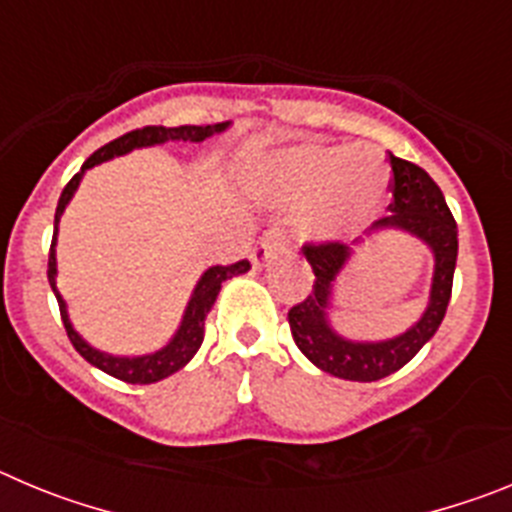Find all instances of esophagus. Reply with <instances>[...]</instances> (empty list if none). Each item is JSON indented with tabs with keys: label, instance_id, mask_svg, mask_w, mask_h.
Listing matches in <instances>:
<instances>
[{
	"label": "esophagus",
	"instance_id": "obj_1",
	"mask_svg": "<svg viewBox=\"0 0 512 512\" xmlns=\"http://www.w3.org/2000/svg\"><path fill=\"white\" fill-rule=\"evenodd\" d=\"M282 248H284V235L279 233V230H269V233H264V238L259 241V246L253 248V253H251L253 266H264L266 261L274 259V256H277Z\"/></svg>",
	"mask_w": 512,
	"mask_h": 512
}]
</instances>
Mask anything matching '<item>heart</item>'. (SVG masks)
Segmentation results:
<instances>
[{"label":"heart","mask_w":512,"mask_h":512,"mask_svg":"<svg viewBox=\"0 0 512 512\" xmlns=\"http://www.w3.org/2000/svg\"><path fill=\"white\" fill-rule=\"evenodd\" d=\"M274 205L305 207L300 230L315 243H341L366 230L390 202L392 171L377 148L297 146L256 176Z\"/></svg>","instance_id":"obj_1"}]
</instances>
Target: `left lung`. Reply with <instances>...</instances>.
Wrapping results in <instances>:
<instances>
[{"mask_svg":"<svg viewBox=\"0 0 512 512\" xmlns=\"http://www.w3.org/2000/svg\"><path fill=\"white\" fill-rule=\"evenodd\" d=\"M390 164L395 174L392 215L377 220L369 233L400 230L418 238L433 253L431 297L418 323L410 325L400 336L384 338V341H354L333 328L330 307L336 297V282L354 259V248L346 243H320V246L302 248L315 274V284L307 300L289 310V328H292L297 348L318 369L338 379H348V382H377L402 369L436 336L451 300L456 253H459L454 215L443 200L438 184L420 166L397 156H390ZM354 243H361V238H356Z\"/></svg>","mask_w":512,"mask_h":512,"instance_id":"8db88e82","label":"left lung"}]
</instances>
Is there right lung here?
<instances>
[{
  "label": "right lung",
  "mask_w": 512,
  "mask_h": 512,
  "mask_svg": "<svg viewBox=\"0 0 512 512\" xmlns=\"http://www.w3.org/2000/svg\"><path fill=\"white\" fill-rule=\"evenodd\" d=\"M230 128V122H217V125H179V128H164V125H148V128L133 130V133H125L122 138L112 140L107 146H102L99 151H94L92 156L84 161L79 174H74L66 189L61 192V200H58L56 207V228H53V243H51V256H48V282H51L53 295H56L58 307H61V318H63V328L69 333V341L74 343V348L79 351L84 359L89 361L92 366L102 369L104 374H110V377L122 379V382L128 384H153L161 382V379L171 377L174 372H179L182 366H187L192 361V356L200 351L202 341H205V318L207 312L212 310L215 305L217 295H220V287L228 279L238 277V274H246L251 269L248 261H238V264L230 266H210L200 277V282L194 284V292L187 302V310L182 315V323L176 328V333L171 336V341L166 346H161L153 354H143V356H115L107 354V351H99L94 348L92 343H87L84 338L79 336V330L74 328L69 318V307H66V300L61 297L56 287V241H58V223H61V215L66 210V205L71 202V197L79 189L81 179L87 174L92 166L104 164V161H110V158L125 156L133 148H151V146H161V143H176V140H182V143H202V140L212 138L217 133H225Z\"/></svg>",
  "instance_id": "add662e5"
}]
</instances>
